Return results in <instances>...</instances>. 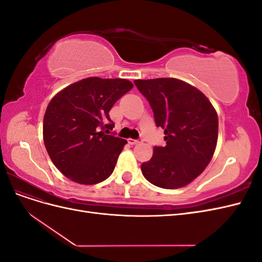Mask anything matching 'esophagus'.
<instances>
[{
    "label": "esophagus",
    "mask_w": 262,
    "mask_h": 262,
    "mask_svg": "<svg viewBox=\"0 0 262 262\" xmlns=\"http://www.w3.org/2000/svg\"><path fill=\"white\" fill-rule=\"evenodd\" d=\"M128 142L130 144H138V143H140V142H142V140L141 139H138V140H134V139H129L128 140Z\"/></svg>",
    "instance_id": "obj_1"
}]
</instances>
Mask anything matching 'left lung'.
<instances>
[{"label": "left lung", "mask_w": 262, "mask_h": 262, "mask_svg": "<svg viewBox=\"0 0 262 262\" xmlns=\"http://www.w3.org/2000/svg\"><path fill=\"white\" fill-rule=\"evenodd\" d=\"M134 84L147 99L166 141L165 146H154L153 157L141 165L142 173L164 189L190 184L209 165L215 150V109L199 90L177 78L136 80Z\"/></svg>", "instance_id": "1"}]
</instances>
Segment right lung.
Returning <instances> with one entry per match:
<instances>
[{
	"label": "right lung",
	"instance_id": "add662e5",
	"mask_svg": "<svg viewBox=\"0 0 262 262\" xmlns=\"http://www.w3.org/2000/svg\"><path fill=\"white\" fill-rule=\"evenodd\" d=\"M132 87L123 78L89 77L51 99L43 118V142L66 177L95 185L112 175L126 141L112 133L109 112Z\"/></svg>",
	"mask_w": 262,
	"mask_h": 262
}]
</instances>
